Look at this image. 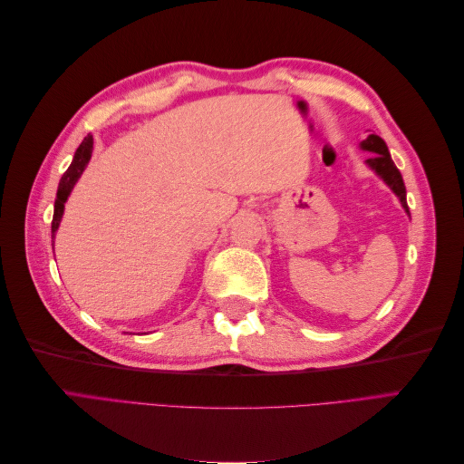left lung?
Segmentation results:
<instances>
[{"label":"left lung","instance_id":"1","mask_svg":"<svg viewBox=\"0 0 464 464\" xmlns=\"http://www.w3.org/2000/svg\"><path fill=\"white\" fill-rule=\"evenodd\" d=\"M360 147L363 150L372 152V157L366 160V164L392 189V193H395L399 198L402 208L406 210V213H409V205H406V188H404L402 176L399 172V168L395 166V162H392L389 149H387L383 139L372 133V135H368V139H363Z\"/></svg>","mask_w":464,"mask_h":464}]
</instances>
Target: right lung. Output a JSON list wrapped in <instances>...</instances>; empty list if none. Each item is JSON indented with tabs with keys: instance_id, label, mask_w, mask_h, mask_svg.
Here are the masks:
<instances>
[{
	"instance_id": "add662e5",
	"label": "right lung",
	"mask_w": 464,
	"mask_h": 464,
	"mask_svg": "<svg viewBox=\"0 0 464 464\" xmlns=\"http://www.w3.org/2000/svg\"><path fill=\"white\" fill-rule=\"evenodd\" d=\"M91 154H92V135H87L85 139H82V143L79 145V149L75 150V157H73L72 164H69L65 174L60 179L58 193H55V203H53L52 240L55 237V232H58V227H60L62 217H63V208H65V201L69 198V193H72V189L77 184V179L81 178V174L85 172V168H87V164L91 160Z\"/></svg>"
}]
</instances>
